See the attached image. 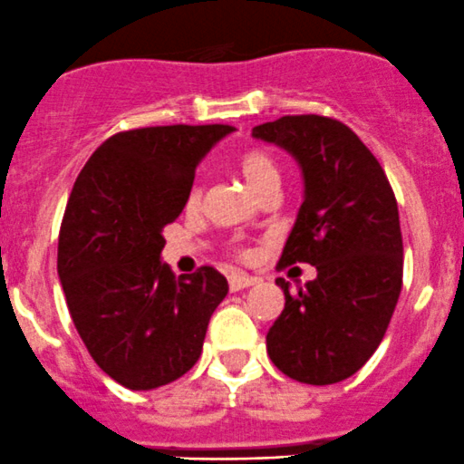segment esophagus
Returning <instances> with one entry per match:
<instances>
[{"mask_svg":"<svg viewBox=\"0 0 464 464\" xmlns=\"http://www.w3.org/2000/svg\"><path fill=\"white\" fill-rule=\"evenodd\" d=\"M256 282V277H250V275H243V273H234L227 277V284H230V291H243V288L252 286Z\"/></svg>","mask_w":464,"mask_h":464,"instance_id":"esophagus-1","label":"esophagus"}]
</instances>
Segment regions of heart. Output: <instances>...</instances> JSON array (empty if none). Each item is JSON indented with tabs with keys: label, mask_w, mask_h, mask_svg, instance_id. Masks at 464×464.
Instances as JSON below:
<instances>
[{
	"label": "heart",
	"mask_w": 464,
	"mask_h": 464,
	"mask_svg": "<svg viewBox=\"0 0 464 464\" xmlns=\"http://www.w3.org/2000/svg\"><path fill=\"white\" fill-rule=\"evenodd\" d=\"M238 169L252 191L261 194L266 187L279 185V167L273 155L264 149H250L238 158ZM200 203V187H194L187 196V205L196 208Z\"/></svg>",
	"instance_id": "1"
}]
</instances>
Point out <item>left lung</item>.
<instances>
[{
  "instance_id": "1",
  "label": "left lung",
  "mask_w": 464,
  "mask_h": 464,
  "mask_svg": "<svg viewBox=\"0 0 464 464\" xmlns=\"http://www.w3.org/2000/svg\"><path fill=\"white\" fill-rule=\"evenodd\" d=\"M300 162L304 203L279 268L311 264L314 282L288 288L266 336L268 356L295 382L329 386L359 372L386 336L401 293L403 243L386 171L350 126L286 114L252 128Z\"/></svg>"
}]
</instances>
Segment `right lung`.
I'll return each mask as SVG.
<instances>
[{
	"instance_id": "1",
	"label": "right lung",
	"mask_w": 464,
	"mask_h": 464,
	"mask_svg": "<svg viewBox=\"0 0 464 464\" xmlns=\"http://www.w3.org/2000/svg\"><path fill=\"white\" fill-rule=\"evenodd\" d=\"M226 123L149 126L108 137L78 173L58 237V275L78 336L101 370L130 390L189 372L227 279L160 261L196 164L232 132Z\"/></svg>"
}]
</instances>
